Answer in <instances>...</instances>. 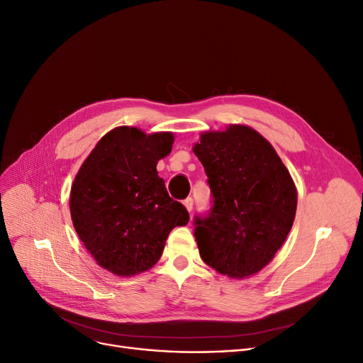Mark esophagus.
<instances>
[{
  "label": "esophagus",
  "instance_id": "34e87169",
  "mask_svg": "<svg viewBox=\"0 0 363 363\" xmlns=\"http://www.w3.org/2000/svg\"><path fill=\"white\" fill-rule=\"evenodd\" d=\"M184 206L186 207V211L191 213L193 212V207H194V200L191 199V197H188V199H185L184 200Z\"/></svg>",
  "mask_w": 363,
  "mask_h": 363
}]
</instances>
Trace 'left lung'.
<instances>
[{
	"mask_svg": "<svg viewBox=\"0 0 363 363\" xmlns=\"http://www.w3.org/2000/svg\"><path fill=\"white\" fill-rule=\"evenodd\" d=\"M193 151L212 189L211 212L194 219L203 262L231 278L257 274L294 222L297 191L289 169L259 132L244 125L201 133Z\"/></svg>",
	"mask_w": 363,
	"mask_h": 363,
	"instance_id": "obj_1",
	"label": "left lung"
}]
</instances>
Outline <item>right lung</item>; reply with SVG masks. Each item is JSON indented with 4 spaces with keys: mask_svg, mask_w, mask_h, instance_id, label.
<instances>
[{
    "mask_svg": "<svg viewBox=\"0 0 363 363\" xmlns=\"http://www.w3.org/2000/svg\"><path fill=\"white\" fill-rule=\"evenodd\" d=\"M174 135H147L138 128H114L97 143L74 177L70 216L76 233L101 268L132 277L155 266L169 233L189 220L157 175Z\"/></svg>",
    "mask_w": 363,
    "mask_h": 363,
    "instance_id": "1",
    "label": "right lung"
}]
</instances>
